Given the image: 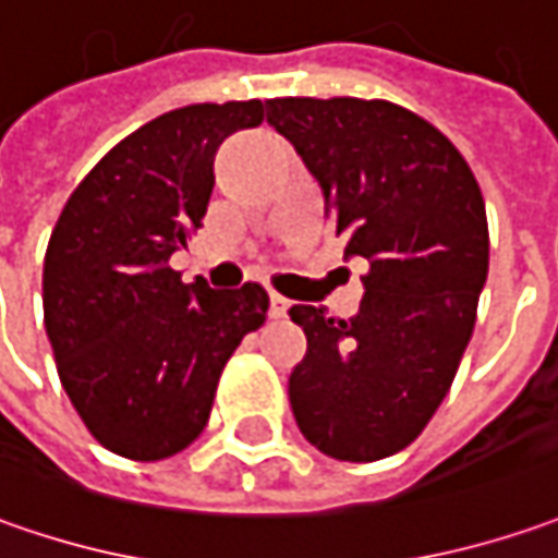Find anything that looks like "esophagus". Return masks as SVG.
<instances>
[{"mask_svg":"<svg viewBox=\"0 0 558 558\" xmlns=\"http://www.w3.org/2000/svg\"><path fill=\"white\" fill-rule=\"evenodd\" d=\"M287 308H290V302L283 296H278V293H271V299H268V315L283 317L287 315Z\"/></svg>","mask_w":558,"mask_h":558,"instance_id":"34e87169","label":"esophagus"}]
</instances>
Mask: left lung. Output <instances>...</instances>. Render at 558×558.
<instances>
[{
	"label": "left lung",
	"mask_w": 558,
	"mask_h": 558,
	"mask_svg": "<svg viewBox=\"0 0 558 558\" xmlns=\"http://www.w3.org/2000/svg\"><path fill=\"white\" fill-rule=\"evenodd\" d=\"M268 123L320 187L345 259H367L349 320L293 305L308 349L290 408L317 451L371 463L408 448L451 389L488 278V219L460 150L392 101L275 98Z\"/></svg>",
	"instance_id": "obj_1"
}]
</instances>
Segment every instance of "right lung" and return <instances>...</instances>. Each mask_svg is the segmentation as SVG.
<instances>
[{"instance_id": "obj_1", "label": "right lung", "mask_w": 558, "mask_h": 558, "mask_svg": "<svg viewBox=\"0 0 558 558\" xmlns=\"http://www.w3.org/2000/svg\"><path fill=\"white\" fill-rule=\"evenodd\" d=\"M262 101L187 105L135 129L70 194L51 231L43 308L58 376L88 433L129 460H166L203 433L221 367L262 327L259 283H182L216 184L219 145Z\"/></svg>"}]
</instances>
